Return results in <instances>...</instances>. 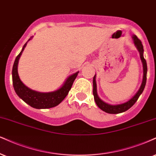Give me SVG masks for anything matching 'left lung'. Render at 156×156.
I'll use <instances>...</instances> for the list:
<instances>
[{"instance_id": "1", "label": "left lung", "mask_w": 156, "mask_h": 156, "mask_svg": "<svg viewBox=\"0 0 156 156\" xmlns=\"http://www.w3.org/2000/svg\"><path fill=\"white\" fill-rule=\"evenodd\" d=\"M132 39H133V42L134 43V45L136 46L137 49L138 50L140 53V56L141 58L142 63H143V82H142L141 86H140V89L138 90V91L136 93L133 97L131 99L129 100L128 101L125 102V103H121V104H117V105H111L108 103H105L100 98L98 95L97 93V84H96V75L95 74L93 77V95H94V99L102 111H105L108 113H111V114H116V113H123L124 111H127L128 109H129L134 103H136V101H137V99L139 98L140 95L143 93L144 89H145V84H146V80H147V63H146L145 59L144 58L143 56V53H144V49H143V45L142 44V42L138 39L136 35H132Z\"/></svg>"}]
</instances>
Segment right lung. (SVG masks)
<instances>
[{
	"instance_id": "right-lung-1",
	"label": "right lung",
	"mask_w": 156,
	"mask_h": 156,
	"mask_svg": "<svg viewBox=\"0 0 156 156\" xmlns=\"http://www.w3.org/2000/svg\"><path fill=\"white\" fill-rule=\"evenodd\" d=\"M32 38V37H30L28 41H30ZM27 42L23 46L22 51L17 55L15 59L14 63H13L12 69V80L15 92L21 99L34 108L45 109L56 106L61 103V101L68 95L69 90L72 88L73 82L77 76L79 72L70 75L66 79L63 85L55 91L49 92V93H41V92L31 90L21 81L18 74L19 60L23 51L26 47Z\"/></svg>"
}]
</instances>
